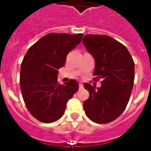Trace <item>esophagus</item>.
<instances>
[{
	"instance_id": "1",
	"label": "esophagus",
	"mask_w": 151,
	"mask_h": 151,
	"mask_svg": "<svg viewBox=\"0 0 151 151\" xmlns=\"http://www.w3.org/2000/svg\"><path fill=\"white\" fill-rule=\"evenodd\" d=\"M83 88H84L83 85L81 83H79V89H83Z\"/></svg>"
}]
</instances>
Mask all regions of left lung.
Masks as SVG:
<instances>
[{"mask_svg":"<svg viewBox=\"0 0 151 151\" xmlns=\"http://www.w3.org/2000/svg\"><path fill=\"white\" fill-rule=\"evenodd\" d=\"M82 42L95 60V80L102 78L96 88L88 83L84 87L89 97L84 102L85 114L96 123L115 120L127 106L134 79V63L128 49L105 35H86Z\"/></svg>","mask_w":151,"mask_h":151,"instance_id":"8db88e82","label":"left lung"}]
</instances>
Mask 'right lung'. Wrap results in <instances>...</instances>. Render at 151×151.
Wrapping results in <instances>:
<instances>
[{"label":"right lung","instance_id":"add662e5","mask_svg":"<svg viewBox=\"0 0 151 151\" xmlns=\"http://www.w3.org/2000/svg\"><path fill=\"white\" fill-rule=\"evenodd\" d=\"M83 34L50 33L26 52L20 70V88L26 106L38 120L56 122L63 116L66 104L78 90L71 79L57 82L58 69L65 65L66 55L79 45Z\"/></svg>","mask_w":151,"mask_h":151}]
</instances>
